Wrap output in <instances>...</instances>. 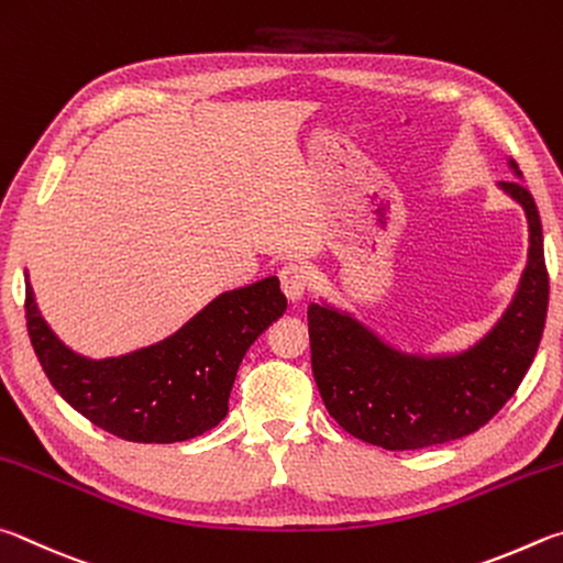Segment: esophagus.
<instances>
[{"mask_svg": "<svg viewBox=\"0 0 563 563\" xmlns=\"http://www.w3.org/2000/svg\"><path fill=\"white\" fill-rule=\"evenodd\" d=\"M279 284H282L284 297L289 301H299L303 294L309 291V272L303 269L301 264H287L279 272Z\"/></svg>", "mask_w": 563, "mask_h": 563, "instance_id": "1", "label": "esophagus"}]
</instances>
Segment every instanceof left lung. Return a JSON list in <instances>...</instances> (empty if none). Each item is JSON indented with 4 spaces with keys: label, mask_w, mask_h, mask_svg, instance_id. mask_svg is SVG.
<instances>
[{
    "label": "left lung",
    "mask_w": 563,
    "mask_h": 563,
    "mask_svg": "<svg viewBox=\"0 0 563 563\" xmlns=\"http://www.w3.org/2000/svg\"><path fill=\"white\" fill-rule=\"evenodd\" d=\"M517 170V163H509ZM525 207L529 262L517 297L477 346L457 356H408L349 313L309 307L311 368L329 416L383 450H420L460 440L497 416L527 376L544 333L549 272L539 210L521 183H501Z\"/></svg>",
    "instance_id": "obj_1"
}]
</instances>
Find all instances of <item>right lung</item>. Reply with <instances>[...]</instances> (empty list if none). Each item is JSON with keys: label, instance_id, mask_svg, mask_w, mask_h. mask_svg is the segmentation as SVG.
Instances as JSON below:
<instances>
[{"label": "right lung", "instance_id": "add662e5", "mask_svg": "<svg viewBox=\"0 0 563 563\" xmlns=\"http://www.w3.org/2000/svg\"><path fill=\"white\" fill-rule=\"evenodd\" d=\"M287 311L276 276L224 291L155 346L91 361L46 327L26 282L24 317L38 363L68 406L131 442H183L227 416L236 368L256 336Z\"/></svg>", "mask_w": 563, "mask_h": 563}]
</instances>
